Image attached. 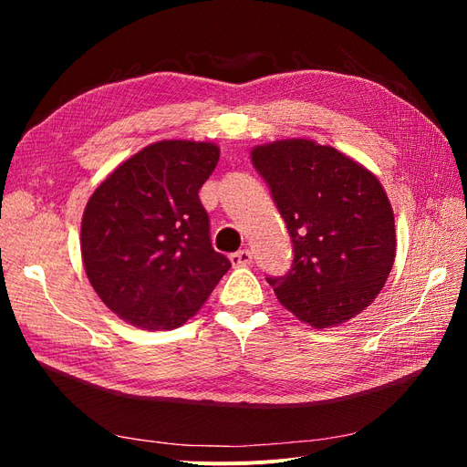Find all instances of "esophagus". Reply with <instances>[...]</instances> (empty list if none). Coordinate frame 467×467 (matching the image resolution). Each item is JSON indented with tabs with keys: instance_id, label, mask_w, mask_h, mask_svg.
Segmentation results:
<instances>
[{
	"instance_id": "esophagus-1",
	"label": "esophagus",
	"mask_w": 467,
	"mask_h": 467,
	"mask_svg": "<svg viewBox=\"0 0 467 467\" xmlns=\"http://www.w3.org/2000/svg\"><path fill=\"white\" fill-rule=\"evenodd\" d=\"M230 261L234 266H247L253 261V253L249 249H242V251H235L230 255Z\"/></svg>"
}]
</instances>
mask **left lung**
<instances>
[{"instance_id":"obj_1","label":"left lung","mask_w":467,"mask_h":467,"mask_svg":"<svg viewBox=\"0 0 467 467\" xmlns=\"http://www.w3.org/2000/svg\"><path fill=\"white\" fill-rule=\"evenodd\" d=\"M294 245L288 275L266 278L278 302L316 329L358 316L395 261V222L374 173L312 140L251 150Z\"/></svg>"}]
</instances>
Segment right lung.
<instances>
[{
	"label": "right lung",
	"instance_id": "1",
	"mask_svg": "<svg viewBox=\"0 0 467 467\" xmlns=\"http://www.w3.org/2000/svg\"><path fill=\"white\" fill-rule=\"evenodd\" d=\"M220 148L163 140L95 189L81 220V257L99 298L148 331L192 317L232 263L214 251L199 191Z\"/></svg>",
	"mask_w": 467,
	"mask_h": 467
}]
</instances>
